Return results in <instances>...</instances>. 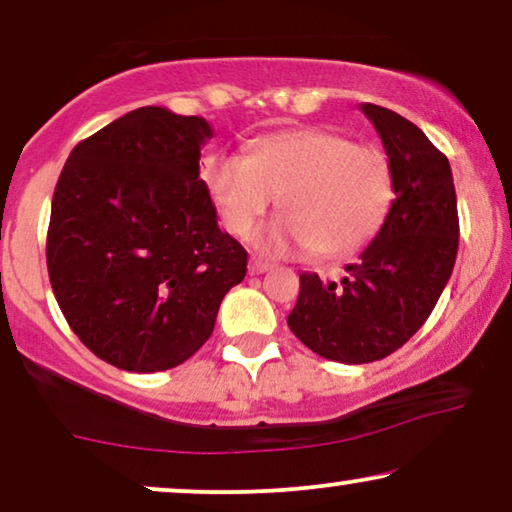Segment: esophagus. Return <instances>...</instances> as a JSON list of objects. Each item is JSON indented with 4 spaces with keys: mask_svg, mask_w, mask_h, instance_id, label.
I'll list each match as a JSON object with an SVG mask.
<instances>
[{
    "mask_svg": "<svg viewBox=\"0 0 512 512\" xmlns=\"http://www.w3.org/2000/svg\"><path fill=\"white\" fill-rule=\"evenodd\" d=\"M272 265L268 261H261V258H251L249 263V275H263V272H268Z\"/></svg>",
    "mask_w": 512,
    "mask_h": 512,
    "instance_id": "1",
    "label": "esophagus"
}]
</instances>
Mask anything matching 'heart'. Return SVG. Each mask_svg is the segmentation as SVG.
Segmentation results:
<instances>
[{"label": "heart", "instance_id": "b5f03b06", "mask_svg": "<svg viewBox=\"0 0 512 512\" xmlns=\"http://www.w3.org/2000/svg\"><path fill=\"white\" fill-rule=\"evenodd\" d=\"M202 179L235 237H247L282 195L286 214L251 237L268 256H352L373 240L394 198L389 158L377 146L321 128L275 132L247 158L216 153Z\"/></svg>", "mask_w": 512, "mask_h": 512}]
</instances>
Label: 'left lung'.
Wrapping results in <instances>:
<instances>
[{
	"instance_id": "obj_1",
	"label": "left lung",
	"mask_w": 512,
	"mask_h": 512,
	"mask_svg": "<svg viewBox=\"0 0 512 512\" xmlns=\"http://www.w3.org/2000/svg\"><path fill=\"white\" fill-rule=\"evenodd\" d=\"M394 174L380 233L340 284L300 275L286 324L314 354L340 363L380 361L415 335L450 282L459 249L457 193L447 158L396 111L361 104Z\"/></svg>"
}]
</instances>
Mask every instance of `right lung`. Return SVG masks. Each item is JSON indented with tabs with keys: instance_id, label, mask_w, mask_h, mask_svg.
<instances>
[{
	"instance_id": "add662e5",
	"label": "right lung",
	"mask_w": 512,
	"mask_h": 512,
	"mask_svg": "<svg viewBox=\"0 0 512 512\" xmlns=\"http://www.w3.org/2000/svg\"><path fill=\"white\" fill-rule=\"evenodd\" d=\"M212 125L163 107L130 111L69 153L51 205L48 277L95 356L158 373L198 352L247 251L216 223L200 179Z\"/></svg>"
}]
</instances>
